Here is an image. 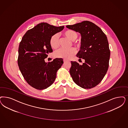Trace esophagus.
Instances as JSON below:
<instances>
[{
  "label": "esophagus",
  "instance_id": "obj_1",
  "mask_svg": "<svg viewBox=\"0 0 128 128\" xmlns=\"http://www.w3.org/2000/svg\"><path fill=\"white\" fill-rule=\"evenodd\" d=\"M63 62L65 63V62H68V60H65V59H64V60H63Z\"/></svg>",
  "mask_w": 128,
  "mask_h": 128
}]
</instances>
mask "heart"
Wrapping results in <instances>:
<instances>
[{
  "label": "heart",
  "mask_w": 128,
  "mask_h": 128,
  "mask_svg": "<svg viewBox=\"0 0 128 128\" xmlns=\"http://www.w3.org/2000/svg\"><path fill=\"white\" fill-rule=\"evenodd\" d=\"M63 35L68 39L73 40L72 44L79 48L81 45V43L79 41L74 40L78 37V34L76 32L73 30H68L63 33ZM50 47L52 48L56 49L58 48L59 46V39L57 34L52 36L50 40ZM76 53V50L74 48L64 50L60 49L56 51L54 53V56L57 58H64L65 60H68L72 57Z\"/></svg>",
  "instance_id": "obj_1"
}]
</instances>
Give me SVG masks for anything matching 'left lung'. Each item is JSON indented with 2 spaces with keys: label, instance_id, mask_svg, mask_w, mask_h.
Listing matches in <instances>:
<instances>
[{
  "label": "left lung",
  "instance_id": "8db88e82",
  "mask_svg": "<svg viewBox=\"0 0 128 128\" xmlns=\"http://www.w3.org/2000/svg\"><path fill=\"white\" fill-rule=\"evenodd\" d=\"M66 27L81 34L80 50L76 57L85 60L82 65L71 62L72 80L82 88H93L101 82L109 68L110 50L107 38L100 27L88 21Z\"/></svg>",
  "mask_w": 128,
  "mask_h": 128
}]
</instances>
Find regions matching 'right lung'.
Segmentation results:
<instances>
[{"mask_svg":"<svg viewBox=\"0 0 128 128\" xmlns=\"http://www.w3.org/2000/svg\"><path fill=\"white\" fill-rule=\"evenodd\" d=\"M64 28V26L56 27L41 22L23 36L18 48V65L24 78L32 88L45 89L56 79L63 60L55 58L46 63L44 59L53 51L50 44V37Z\"/></svg>","mask_w":128,"mask_h":128,"instance_id":"add662e5","label":"right lung"}]
</instances>
